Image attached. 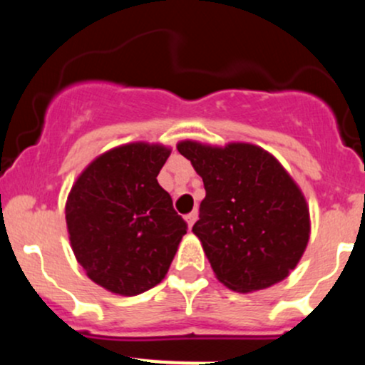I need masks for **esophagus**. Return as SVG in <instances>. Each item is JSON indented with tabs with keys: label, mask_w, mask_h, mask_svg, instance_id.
I'll return each mask as SVG.
<instances>
[{
	"label": "esophagus",
	"mask_w": 365,
	"mask_h": 365,
	"mask_svg": "<svg viewBox=\"0 0 365 365\" xmlns=\"http://www.w3.org/2000/svg\"><path fill=\"white\" fill-rule=\"evenodd\" d=\"M195 220H197V212H195V211L188 212V215L185 216V221H187V226H188V228H192V225L195 223Z\"/></svg>",
	"instance_id": "34e87169"
}]
</instances>
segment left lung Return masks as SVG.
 Wrapping results in <instances>:
<instances>
[{"label":"left lung","mask_w":365,"mask_h":365,"mask_svg":"<svg viewBox=\"0 0 365 365\" xmlns=\"http://www.w3.org/2000/svg\"><path fill=\"white\" fill-rule=\"evenodd\" d=\"M177 149L206 188L192 232L217 282L240 293L283 282L305 252L311 215L282 163L249 142L182 140Z\"/></svg>","instance_id":"8db88e82"}]
</instances>
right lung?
Masks as SVG:
<instances>
[{
    "mask_svg": "<svg viewBox=\"0 0 365 365\" xmlns=\"http://www.w3.org/2000/svg\"><path fill=\"white\" fill-rule=\"evenodd\" d=\"M171 148L130 142L99 154L66 199L70 245L104 290L133 297L165 279L187 223L158 175Z\"/></svg>",
    "mask_w": 365,
    "mask_h": 365,
    "instance_id": "obj_1",
    "label": "right lung"
}]
</instances>
